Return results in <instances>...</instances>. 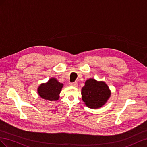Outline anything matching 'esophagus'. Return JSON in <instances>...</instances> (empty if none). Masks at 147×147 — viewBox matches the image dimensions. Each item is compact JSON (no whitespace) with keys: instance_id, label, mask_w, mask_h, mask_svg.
Masks as SVG:
<instances>
[{"instance_id":"esophagus-1","label":"esophagus","mask_w":147,"mask_h":147,"mask_svg":"<svg viewBox=\"0 0 147 147\" xmlns=\"http://www.w3.org/2000/svg\"><path fill=\"white\" fill-rule=\"evenodd\" d=\"M70 85L71 86H74V87H77L78 86V82H71L70 83Z\"/></svg>"}]
</instances>
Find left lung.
<instances>
[{"label":"left lung","instance_id":"obj_1","mask_svg":"<svg viewBox=\"0 0 147 147\" xmlns=\"http://www.w3.org/2000/svg\"><path fill=\"white\" fill-rule=\"evenodd\" d=\"M82 99L86 106L90 108L102 107L110 97L111 92L104 82H98L89 79L82 88Z\"/></svg>","mask_w":147,"mask_h":147}]
</instances>
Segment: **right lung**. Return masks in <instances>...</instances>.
<instances>
[{"instance_id":"obj_1","label":"right lung","mask_w":147,"mask_h":147,"mask_svg":"<svg viewBox=\"0 0 147 147\" xmlns=\"http://www.w3.org/2000/svg\"><path fill=\"white\" fill-rule=\"evenodd\" d=\"M63 84L58 82L55 78H51L45 84H42L38 88V93L40 97L49 101H55L59 98V94Z\"/></svg>"}]
</instances>
